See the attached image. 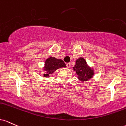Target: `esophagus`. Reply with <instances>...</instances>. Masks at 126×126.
<instances>
[{
    "instance_id": "34e87169",
    "label": "esophagus",
    "mask_w": 126,
    "mask_h": 126,
    "mask_svg": "<svg viewBox=\"0 0 126 126\" xmlns=\"http://www.w3.org/2000/svg\"><path fill=\"white\" fill-rule=\"evenodd\" d=\"M66 65H67V68H70L71 67V63H66Z\"/></svg>"
}]
</instances>
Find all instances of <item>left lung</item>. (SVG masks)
I'll return each mask as SVG.
<instances>
[{"mask_svg": "<svg viewBox=\"0 0 126 126\" xmlns=\"http://www.w3.org/2000/svg\"><path fill=\"white\" fill-rule=\"evenodd\" d=\"M73 68L77 74V79L82 82L89 81L94 77V68L90 67L83 57L76 59V65Z\"/></svg>", "mask_w": 126, "mask_h": 126, "instance_id": "left-lung-1", "label": "left lung"}]
</instances>
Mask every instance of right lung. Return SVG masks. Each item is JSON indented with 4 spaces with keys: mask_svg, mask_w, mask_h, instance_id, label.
I'll use <instances>...</instances> for the list:
<instances>
[{
    "mask_svg": "<svg viewBox=\"0 0 126 126\" xmlns=\"http://www.w3.org/2000/svg\"><path fill=\"white\" fill-rule=\"evenodd\" d=\"M65 67H67V66L62 59L50 56L45 61L44 66L43 67V70L44 71L43 77L49 78L50 77L51 74H53L58 69Z\"/></svg>",
    "mask_w": 126,
    "mask_h": 126,
    "instance_id": "add662e5",
    "label": "right lung"
}]
</instances>
